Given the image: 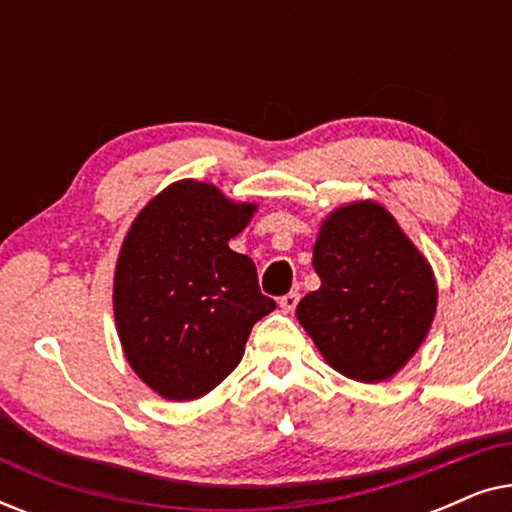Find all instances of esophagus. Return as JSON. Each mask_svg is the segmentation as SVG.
Masks as SVG:
<instances>
[{
  "label": "esophagus",
  "instance_id": "esophagus-1",
  "mask_svg": "<svg viewBox=\"0 0 512 512\" xmlns=\"http://www.w3.org/2000/svg\"><path fill=\"white\" fill-rule=\"evenodd\" d=\"M298 300H300V293L298 291H289V293H286V296L279 298V307H282L284 312H293V310H296Z\"/></svg>",
  "mask_w": 512,
  "mask_h": 512
}]
</instances>
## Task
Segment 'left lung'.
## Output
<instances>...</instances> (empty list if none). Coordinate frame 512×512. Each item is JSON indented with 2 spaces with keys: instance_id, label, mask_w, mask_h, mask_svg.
<instances>
[{
  "instance_id": "left-lung-1",
  "label": "left lung",
  "mask_w": 512,
  "mask_h": 512,
  "mask_svg": "<svg viewBox=\"0 0 512 512\" xmlns=\"http://www.w3.org/2000/svg\"><path fill=\"white\" fill-rule=\"evenodd\" d=\"M321 279L298 321L338 373L382 382L405 366L436 314V279L387 209L354 202L328 216L314 244Z\"/></svg>"
}]
</instances>
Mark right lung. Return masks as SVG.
Here are the masks:
<instances>
[{"instance_id": "obj_1", "label": "right lung", "mask_w": 512, "mask_h": 512, "mask_svg": "<svg viewBox=\"0 0 512 512\" xmlns=\"http://www.w3.org/2000/svg\"><path fill=\"white\" fill-rule=\"evenodd\" d=\"M254 205L184 179L132 223L118 256L114 314L130 366L170 401H193L242 361L251 328L275 310L256 265L228 247Z\"/></svg>"}]
</instances>
